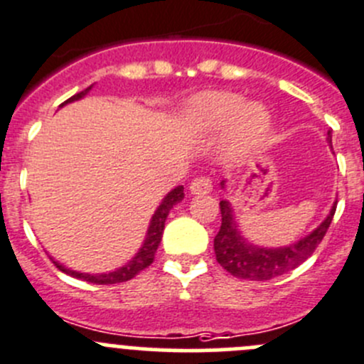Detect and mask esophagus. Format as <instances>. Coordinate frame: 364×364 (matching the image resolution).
<instances>
[{
    "label": "esophagus",
    "mask_w": 364,
    "mask_h": 364,
    "mask_svg": "<svg viewBox=\"0 0 364 364\" xmlns=\"http://www.w3.org/2000/svg\"><path fill=\"white\" fill-rule=\"evenodd\" d=\"M190 192L193 196H206L211 192V181L208 178H196L190 183Z\"/></svg>",
    "instance_id": "34e87169"
}]
</instances>
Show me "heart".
Instances as JSON below:
<instances>
[{
    "instance_id": "b5f03b06",
    "label": "heart",
    "mask_w": 364,
    "mask_h": 364,
    "mask_svg": "<svg viewBox=\"0 0 364 364\" xmlns=\"http://www.w3.org/2000/svg\"><path fill=\"white\" fill-rule=\"evenodd\" d=\"M186 126L197 135L220 132L231 124V139L242 151H252L270 132V114L257 103L232 92H206L186 108Z\"/></svg>"
}]
</instances>
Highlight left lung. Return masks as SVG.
<instances>
[{
    "instance_id": "8db88e82",
    "label": "left lung",
    "mask_w": 364,
    "mask_h": 364,
    "mask_svg": "<svg viewBox=\"0 0 364 364\" xmlns=\"http://www.w3.org/2000/svg\"><path fill=\"white\" fill-rule=\"evenodd\" d=\"M327 142L333 147L331 132H327ZM220 185L222 188H225V181H222ZM334 211H336V203L333 204L329 215L318 228L313 229L309 235L302 236L295 243L284 247H261L254 245L249 240L243 238L238 224H236L235 210H232L231 203L225 199L220 200L222 224L213 240L215 256H217L218 264L238 279L268 281L277 276H283V274L304 263L315 252L318 243L326 236L331 222H333Z\"/></svg>"
}]
</instances>
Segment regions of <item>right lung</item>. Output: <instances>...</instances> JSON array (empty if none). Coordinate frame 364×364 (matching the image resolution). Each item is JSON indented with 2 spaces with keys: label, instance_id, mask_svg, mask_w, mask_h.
Wrapping results in <instances>:
<instances>
[{
  "label": "right lung",
  "instance_id": "obj_1",
  "mask_svg": "<svg viewBox=\"0 0 364 364\" xmlns=\"http://www.w3.org/2000/svg\"><path fill=\"white\" fill-rule=\"evenodd\" d=\"M90 88H92V85H90L88 88H85L83 92L76 94V96H73V97H69V100H67L65 103L60 105V107H63V105L73 103V101H77V100H81V97H85L88 92H90ZM183 197H185V192H183V185L172 188L171 192H168L167 196L164 197V200H161L160 206H158L156 211H154L153 218H151L149 228H147V232H146V240H144V243H142V247L139 249V252H136L135 257H132L128 263L122 264L121 268H117V270L108 272V274H85V272L70 270V268L63 267L62 263H58V261H55L51 257L53 263H55L56 268H58V270H62L63 274H69V276L76 277V279H81V281H87V283L117 284V283H124V281L133 279V277H135L139 272H142L144 268H147L154 261V254H156L158 245H160V242H161V235H164L165 220H167L168 211H171L172 208L176 206V204L181 203Z\"/></svg>",
  "mask_w": 364,
  "mask_h": 364
}]
</instances>
